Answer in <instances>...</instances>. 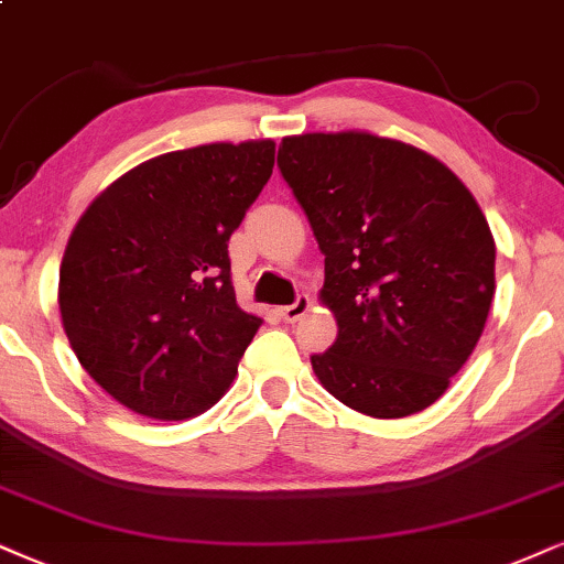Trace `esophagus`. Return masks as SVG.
Returning a JSON list of instances; mask_svg holds the SVG:
<instances>
[{"mask_svg":"<svg viewBox=\"0 0 564 564\" xmlns=\"http://www.w3.org/2000/svg\"><path fill=\"white\" fill-rule=\"evenodd\" d=\"M310 306H312V299L306 296V294H299V296L294 299V304L281 306V317L286 319V323H296L299 317H304L306 312H310Z\"/></svg>","mask_w":564,"mask_h":564,"instance_id":"1","label":"esophagus"}]
</instances>
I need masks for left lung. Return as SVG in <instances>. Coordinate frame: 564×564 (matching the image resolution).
I'll return each instance as SVG.
<instances>
[{"label":"left lung","mask_w":564,"mask_h":564,"mask_svg":"<svg viewBox=\"0 0 564 564\" xmlns=\"http://www.w3.org/2000/svg\"><path fill=\"white\" fill-rule=\"evenodd\" d=\"M278 169L325 254L338 338L312 356L327 393L375 419L424 411L479 344L495 239L434 155L369 132L283 138Z\"/></svg>","instance_id":"obj_1"}]
</instances>
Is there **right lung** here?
<instances>
[{
    "label": "right lung",
    "mask_w": 564,
    "mask_h": 564,
    "mask_svg": "<svg viewBox=\"0 0 564 564\" xmlns=\"http://www.w3.org/2000/svg\"><path fill=\"white\" fill-rule=\"evenodd\" d=\"M273 161V140L163 153L77 220L59 268L62 325L113 401L180 422L237 377L262 319L237 304L229 239Z\"/></svg>",
    "instance_id": "right-lung-1"
}]
</instances>
